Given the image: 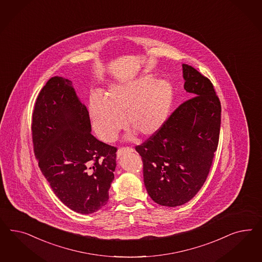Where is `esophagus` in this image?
<instances>
[{"label":"esophagus","instance_id":"34e87169","mask_svg":"<svg viewBox=\"0 0 262 262\" xmlns=\"http://www.w3.org/2000/svg\"><path fill=\"white\" fill-rule=\"evenodd\" d=\"M132 151H134V149H132V148H127H127H121L117 151V158L119 159L122 155H124L126 152H132Z\"/></svg>","mask_w":262,"mask_h":262}]
</instances>
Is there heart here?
<instances>
[{"label":"heart","mask_w":262,"mask_h":262,"mask_svg":"<svg viewBox=\"0 0 262 262\" xmlns=\"http://www.w3.org/2000/svg\"><path fill=\"white\" fill-rule=\"evenodd\" d=\"M174 100V88L169 80L147 74L111 84L105 99L92 96L89 112L96 135L112 142L125 127L124 116L127 126L141 135H155L168 119Z\"/></svg>","instance_id":"b5f03b06"}]
</instances>
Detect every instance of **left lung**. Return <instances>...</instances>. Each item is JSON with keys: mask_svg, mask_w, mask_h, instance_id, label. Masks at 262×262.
Listing matches in <instances>:
<instances>
[{"mask_svg": "<svg viewBox=\"0 0 262 262\" xmlns=\"http://www.w3.org/2000/svg\"><path fill=\"white\" fill-rule=\"evenodd\" d=\"M183 88L193 98L135 148L142 157L149 196L170 207L189 202L206 182L221 125V103L210 80L187 64H183Z\"/></svg>", "mask_w": 262, "mask_h": 262, "instance_id": "left-lung-1", "label": "left lung"}]
</instances>
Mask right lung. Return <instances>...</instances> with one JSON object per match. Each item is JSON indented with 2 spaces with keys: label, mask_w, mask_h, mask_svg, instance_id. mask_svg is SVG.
<instances>
[{
  "label": "right lung",
  "mask_w": 262,
  "mask_h": 262,
  "mask_svg": "<svg viewBox=\"0 0 262 262\" xmlns=\"http://www.w3.org/2000/svg\"><path fill=\"white\" fill-rule=\"evenodd\" d=\"M32 130L40 170L65 206L90 214L107 204L117 149L91 135L88 108L71 80H48L36 99Z\"/></svg>",
  "instance_id": "right-lung-1"
}]
</instances>
